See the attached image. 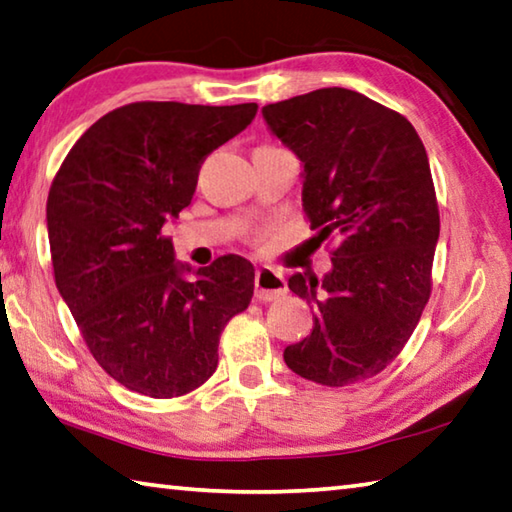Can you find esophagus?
Masks as SVG:
<instances>
[{"label": "esophagus", "mask_w": 512, "mask_h": 512, "mask_svg": "<svg viewBox=\"0 0 512 512\" xmlns=\"http://www.w3.org/2000/svg\"><path fill=\"white\" fill-rule=\"evenodd\" d=\"M286 293V280L282 273L273 271V268L262 266L255 273V297L259 302H271Z\"/></svg>", "instance_id": "obj_1"}]
</instances>
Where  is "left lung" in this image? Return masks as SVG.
I'll use <instances>...</instances> for the list:
<instances>
[{"label": "left lung", "instance_id": "8db88e82", "mask_svg": "<svg viewBox=\"0 0 512 512\" xmlns=\"http://www.w3.org/2000/svg\"><path fill=\"white\" fill-rule=\"evenodd\" d=\"M262 116L300 161L315 237L336 241L320 282L288 277L315 313L284 362L327 387L360 383L401 353L430 300L439 206L425 147L405 116L342 87L266 105Z\"/></svg>", "mask_w": 512, "mask_h": 512}]
</instances>
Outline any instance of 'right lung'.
<instances>
[{
	"mask_svg": "<svg viewBox=\"0 0 512 512\" xmlns=\"http://www.w3.org/2000/svg\"><path fill=\"white\" fill-rule=\"evenodd\" d=\"M255 114V102H132L96 120L55 174V286L98 365L136 394L172 398L206 383L221 331L253 297L248 259L192 268L161 230L190 206L201 161Z\"/></svg>",
	"mask_w": 512,
	"mask_h": 512,
	"instance_id": "right-lung-1",
	"label": "right lung"
}]
</instances>
